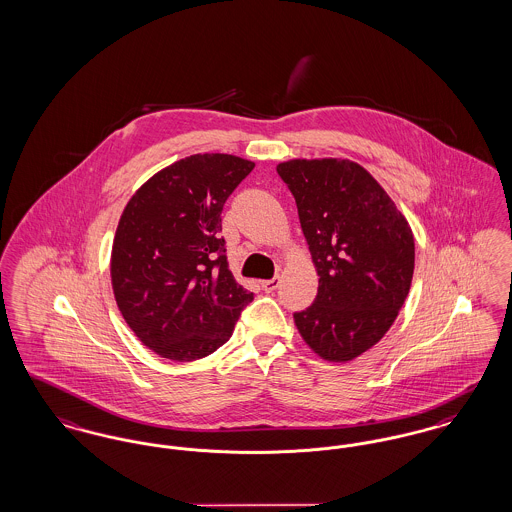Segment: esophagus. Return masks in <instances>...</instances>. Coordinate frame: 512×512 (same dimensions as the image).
Returning <instances> with one entry per match:
<instances>
[{
	"label": "esophagus",
	"mask_w": 512,
	"mask_h": 512,
	"mask_svg": "<svg viewBox=\"0 0 512 512\" xmlns=\"http://www.w3.org/2000/svg\"><path fill=\"white\" fill-rule=\"evenodd\" d=\"M277 287H279V277H277V275H275L273 279H266V281H262V289H264L266 293H273Z\"/></svg>",
	"instance_id": "34e87169"
}]
</instances>
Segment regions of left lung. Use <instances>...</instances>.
Returning a JSON list of instances; mask_svg holds the SVG:
<instances>
[{"label":"left lung","mask_w":512,"mask_h":512,"mask_svg":"<svg viewBox=\"0 0 512 512\" xmlns=\"http://www.w3.org/2000/svg\"><path fill=\"white\" fill-rule=\"evenodd\" d=\"M320 275L314 304L296 312L304 343L323 360L372 349L399 316L414 273V235L376 179L341 158L277 165Z\"/></svg>","instance_id":"8db88e82"}]
</instances>
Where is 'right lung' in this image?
<instances>
[{"instance_id": "add662e5", "label": "right lung", "mask_w": 512, "mask_h": 512, "mask_svg": "<svg viewBox=\"0 0 512 512\" xmlns=\"http://www.w3.org/2000/svg\"><path fill=\"white\" fill-rule=\"evenodd\" d=\"M254 169L231 154H194L150 177L127 202L111 248V287L136 337L190 362L229 341L254 295L225 256V200Z\"/></svg>"}]
</instances>
